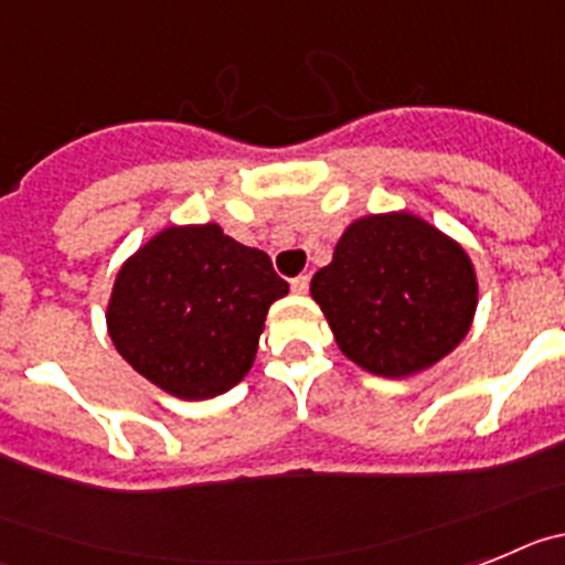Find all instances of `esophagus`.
Wrapping results in <instances>:
<instances>
[{
	"label": "esophagus",
	"instance_id": "obj_1",
	"mask_svg": "<svg viewBox=\"0 0 565 565\" xmlns=\"http://www.w3.org/2000/svg\"><path fill=\"white\" fill-rule=\"evenodd\" d=\"M289 287H292V292L303 296V292L310 289V276H296L292 281H289Z\"/></svg>",
	"mask_w": 565,
	"mask_h": 565
}]
</instances>
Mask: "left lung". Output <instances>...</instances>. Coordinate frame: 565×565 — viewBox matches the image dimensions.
<instances>
[{"instance_id": "8db88e82", "label": "left lung", "mask_w": 565, "mask_h": 565, "mask_svg": "<svg viewBox=\"0 0 565 565\" xmlns=\"http://www.w3.org/2000/svg\"><path fill=\"white\" fill-rule=\"evenodd\" d=\"M310 292L343 355L381 377L438 364L478 310L466 249L406 210L352 222Z\"/></svg>"}]
</instances>
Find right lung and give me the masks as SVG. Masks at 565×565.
I'll return each instance as SVG.
<instances>
[{"label": "right lung", "instance_id": "right-lung-1", "mask_svg": "<svg viewBox=\"0 0 565 565\" xmlns=\"http://www.w3.org/2000/svg\"><path fill=\"white\" fill-rule=\"evenodd\" d=\"M287 292L269 255L218 224H170L121 264L107 332L127 364L167 395L215 398L247 375L269 303Z\"/></svg>", "mask_w": 565, "mask_h": 565}]
</instances>
